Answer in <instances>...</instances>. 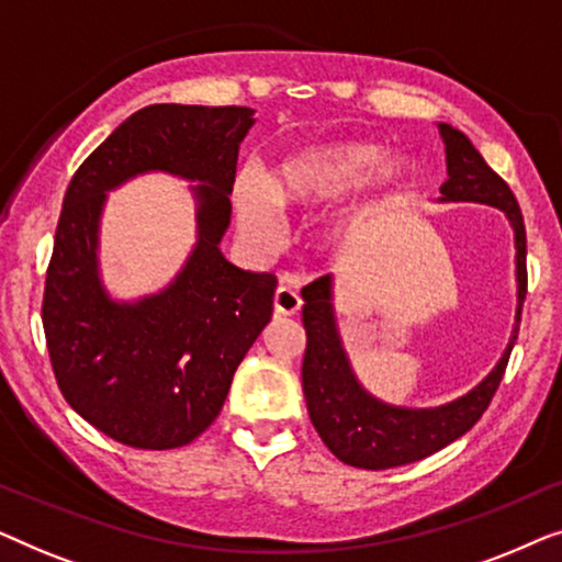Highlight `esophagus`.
Wrapping results in <instances>:
<instances>
[{
  "label": "esophagus",
  "instance_id": "obj_1",
  "mask_svg": "<svg viewBox=\"0 0 562 562\" xmlns=\"http://www.w3.org/2000/svg\"><path fill=\"white\" fill-rule=\"evenodd\" d=\"M273 310L279 317H294V314H299V310H302V296H299L296 289L281 283L273 294Z\"/></svg>",
  "mask_w": 562,
  "mask_h": 562
}]
</instances>
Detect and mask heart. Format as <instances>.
Returning <instances> with one entry per match:
<instances>
[{
	"instance_id": "b5f03b06",
	"label": "heart",
	"mask_w": 562,
	"mask_h": 562,
	"mask_svg": "<svg viewBox=\"0 0 562 562\" xmlns=\"http://www.w3.org/2000/svg\"><path fill=\"white\" fill-rule=\"evenodd\" d=\"M383 150L371 143L312 145L281 160L268 181L240 179L235 183V210L243 235L258 248H276L283 237L280 210H314L358 187L379 166ZM406 176L402 160L383 166L381 181L398 183Z\"/></svg>"
}]
</instances>
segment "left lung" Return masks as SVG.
Segmentation results:
<instances>
[{
	"label": "left lung",
	"mask_w": 562,
	"mask_h": 562,
	"mask_svg": "<svg viewBox=\"0 0 562 562\" xmlns=\"http://www.w3.org/2000/svg\"><path fill=\"white\" fill-rule=\"evenodd\" d=\"M440 137L445 143V156H448V181L440 187L445 202H481L498 206L512 222L514 240H517L519 281L517 325H514L509 348L498 360V366L471 394L460 396L452 404L437 406V409H398V406H389L366 394L352 375L335 327L329 276H322L310 286H304L302 322L306 329V350L302 386L306 409H310L312 425L329 452L342 463L366 468V471L414 463V460L432 456L445 445L458 440L460 435H465L488 409L519 335L521 304L527 294V233L517 196L460 130L442 122Z\"/></svg>",
	"instance_id": "obj_1"
}]
</instances>
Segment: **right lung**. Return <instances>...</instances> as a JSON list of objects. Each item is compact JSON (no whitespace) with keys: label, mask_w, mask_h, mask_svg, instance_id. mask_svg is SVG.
<instances>
[{"label":"right lung","mask_w":562,"mask_h":562,"mask_svg":"<svg viewBox=\"0 0 562 562\" xmlns=\"http://www.w3.org/2000/svg\"><path fill=\"white\" fill-rule=\"evenodd\" d=\"M248 106L150 104L127 117L68 183L45 273L43 329L76 414L137 450H171L217 419L235 368L273 314V273L225 260ZM145 170L199 180L200 243L171 288L137 305L105 296L95 271L103 191Z\"/></svg>","instance_id":"1"}]
</instances>
